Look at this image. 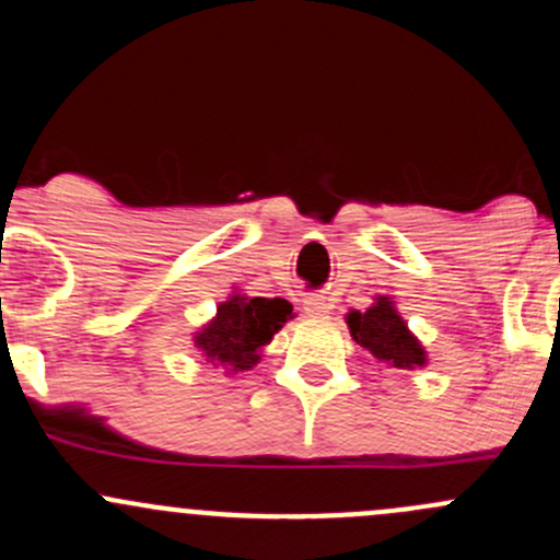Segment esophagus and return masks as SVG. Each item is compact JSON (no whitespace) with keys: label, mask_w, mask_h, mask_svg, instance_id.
I'll list each match as a JSON object with an SVG mask.
<instances>
[{"label":"esophagus","mask_w":560,"mask_h":560,"mask_svg":"<svg viewBox=\"0 0 560 560\" xmlns=\"http://www.w3.org/2000/svg\"><path fill=\"white\" fill-rule=\"evenodd\" d=\"M304 312L310 317H328L330 312V304L326 296H317V293H312V296L304 299Z\"/></svg>","instance_id":"34e87169"}]
</instances>
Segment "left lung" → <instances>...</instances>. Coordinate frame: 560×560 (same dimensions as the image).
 <instances>
[{
    "label": "left lung",
    "instance_id": "1",
    "mask_svg": "<svg viewBox=\"0 0 560 560\" xmlns=\"http://www.w3.org/2000/svg\"><path fill=\"white\" fill-rule=\"evenodd\" d=\"M352 339L365 347L376 360L393 365V369H417L427 363L424 347L406 326L393 302L387 296H378L374 306L365 312H350L347 315Z\"/></svg>",
    "mask_w": 560,
    "mask_h": 560
}]
</instances>
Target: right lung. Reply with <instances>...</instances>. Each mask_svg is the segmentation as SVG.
I'll return each mask as SVG.
<instances>
[{"mask_svg": "<svg viewBox=\"0 0 560 560\" xmlns=\"http://www.w3.org/2000/svg\"><path fill=\"white\" fill-rule=\"evenodd\" d=\"M291 317L293 306L285 299H248L234 293L230 302L219 304L213 320L197 330L195 345L215 369L221 365L226 371H248L261 360L264 347Z\"/></svg>", "mask_w": 560, "mask_h": 560, "instance_id": "obj_1", "label": "right lung"}]
</instances>
